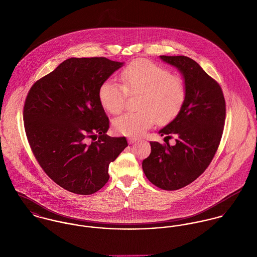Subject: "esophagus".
<instances>
[{
	"mask_svg": "<svg viewBox=\"0 0 257 257\" xmlns=\"http://www.w3.org/2000/svg\"><path fill=\"white\" fill-rule=\"evenodd\" d=\"M138 141V139L137 138H128V142H130V144H134V143H136Z\"/></svg>",
	"mask_w": 257,
	"mask_h": 257,
	"instance_id": "1",
	"label": "esophagus"
}]
</instances>
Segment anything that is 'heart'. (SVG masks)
Listing matches in <instances>:
<instances>
[{
    "instance_id": "heart-1",
    "label": "heart",
    "mask_w": 257,
    "mask_h": 257,
    "mask_svg": "<svg viewBox=\"0 0 257 257\" xmlns=\"http://www.w3.org/2000/svg\"><path fill=\"white\" fill-rule=\"evenodd\" d=\"M122 85L107 80L99 88L102 106L117 114L124 109L128 95H140V111L125 112L113 120L116 133L137 138L144 135L155 120L159 124L171 122L180 113L186 100V86L176 75L146 59L128 63L120 73Z\"/></svg>"
}]
</instances>
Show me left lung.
Segmentation results:
<instances>
[{"label": "left lung", "instance_id": "8db88e82", "mask_svg": "<svg viewBox=\"0 0 257 257\" xmlns=\"http://www.w3.org/2000/svg\"><path fill=\"white\" fill-rule=\"evenodd\" d=\"M160 58L183 75L186 100L180 113L158 134L165 145L150 142L151 152L143 161L147 179L173 191L195 181L212 162L223 132L225 101L219 83L193 59L179 55ZM174 136L170 146L165 140Z\"/></svg>", "mask_w": 257, "mask_h": 257}]
</instances>
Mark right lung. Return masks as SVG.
<instances>
[{"label":"right lung","instance_id":"obj_1","mask_svg":"<svg viewBox=\"0 0 257 257\" xmlns=\"http://www.w3.org/2000/svg\"><path fill=\"white\" fill-rule=\"evenodd\" d=\"M122 64L106 57L69 58L29 91L24 106L29 144L46 175L69 192L99 191L110 178V162L127 147L124 137L106 134L110 121L99 99L101 84Z\"/></svg>","mask_w":257,"mask_h":257}]
</instances>
